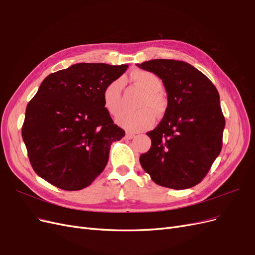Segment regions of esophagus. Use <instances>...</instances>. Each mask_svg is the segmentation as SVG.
Returning a JSON list of instances; mask_svg holds the SVG:
<instances>
[{
  "label": "esophagus",
  "instance_id": "esophagus-1",
  "mask_svg": "<svg viewBox=\"0 0 255 255\" xmlns=\"http://www.w3.org/2000/svg\"><path fill=\"white\" fill-rule=\"evenodd\" d=\"M136 135H135V133H132V132H127L126 133V138L127 139H131V138H133V137H135Z\"/></svg>",
  "mask_w": 255,
  "mask_h": 255
}]
</instances>
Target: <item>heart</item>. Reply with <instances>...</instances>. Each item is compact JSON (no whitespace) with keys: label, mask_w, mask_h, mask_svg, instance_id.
Listing matches in <instances>:
<instances>
[{"label":"heart","mask_w":255,"mask_h":255,"mask_svg":"<svg viewBox=\"0 0 255 255\" xmlns=\"http://www.w3.org/2000/svg\"><path fill=\"white\" fill-rule=\"evenodd\" d=\"M130 79L144 91V96L140 98L138 107L135 111H124L117 118L118 124L126 130L142 131L148 129L154 124L155 113H162L165 110L166 102L162 93V81L156 74L136 70L130 74ZM103 103L107 111L112 116H117L122 108V81L115 80L110 82L103 91ZM150 108L152 109H149Z\"/></svg>","instance_id":"b5f03b06"}]
</instances>
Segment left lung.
I'll return each mask as SVG.
<instances>
[{
    "instance_id": "left-lung-1",
    "label": "left lung",
    "mask_w": 255,
    "mask_h": 255,
    "mask_svg": "<svg viewBox=\"0 0 255 255\" xmlns=\"http://www.w3.org/2000/svg\"><path fill=\"white\" fill-rule=\"evenodd\" d=\"M137 66L163 81L168 100L163 120L147 132L151 147L139 163L159 186L191 188L202 182L222 150L225 118L219 91L183 61L159 59Z\"/></svg>"
}]
</instances>
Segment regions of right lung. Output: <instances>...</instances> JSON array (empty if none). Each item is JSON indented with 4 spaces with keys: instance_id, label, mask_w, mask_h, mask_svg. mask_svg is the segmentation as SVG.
I'll list each match as a JSON object with an SVG mask.
<instances>
[{
    "instance_id": "1",
    "label": "right lung",
    "mask_w": 255,
    "mask_h": 255,
    "mask_svg": "<svg viewBox=\"0 0 255 255\" xmlns=\"http://www.w3.org/2000/svg\"><path fill=\"white\" fill-rule=\"evenodd\" d=\"M127 68L79 63L45 78L28 103L22 127L37 175L63 190L75 191L102 173L111 144L125 136L104 106L103 91Z\"/></svg>"
}]
</instances>
